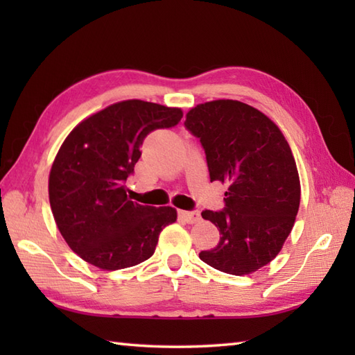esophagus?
I'll list each match as a JSON object with an SVG mask.
<instances>
[{"instance_id":"1","label":"esophagus","mask_w":355,"mask_h":355,"mask_svg":"<svg viewBox=\"0 0 355 355\" xmlns=\"http://www.w3.org/2000/svg\"><path fill=\"white\" fill-rule=\"evenodd\" d=\"M178 215L189 224H195V223H198L201 220V216H200L198 212H187V210H180Z\"/></svg>"}]
</instances>
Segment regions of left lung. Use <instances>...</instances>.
<instances>
[{
	"mask_svg": "<svg viewBox=\"0 0 355 355\" xmlns=\"http://www.w3.org/2000/svg\"><path fill=\"white\" fill-rule=\"evenodd\" d=\"M184 125L205 148L210 182L229 186L224 210L201 214L221 236L200 259L250 275L276 258L296 220L300 180L291 148L273 120L239 101L200 103Z\"/></svg>",
	"mask_w": 355,
	"mask_h": 355,
	"instance_id": "left-lung-1",
	"label": "left lung"
}]
</instances>
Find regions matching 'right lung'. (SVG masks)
<instances>
[{
    "label": "right lung",
    "mask_w": 355,
    "mask_h": 355,
    "mask_svg": "<svg viewBox=\"0 0 355 355\" xmlns=\"http://www.w3.org/2000/svg\"><path fill=\"white\" fill-rule=\"evenodd\" d=\"M180 108L139 99L112 103L82 120L59 148L49 177L50 207L65 243L101 270L149 259L160 232L177 221L171 206L134 202L125 182L149 132L175 126Z\"/></svg>",
    "instance_id": "right-lung-1"
}]
</instances>
